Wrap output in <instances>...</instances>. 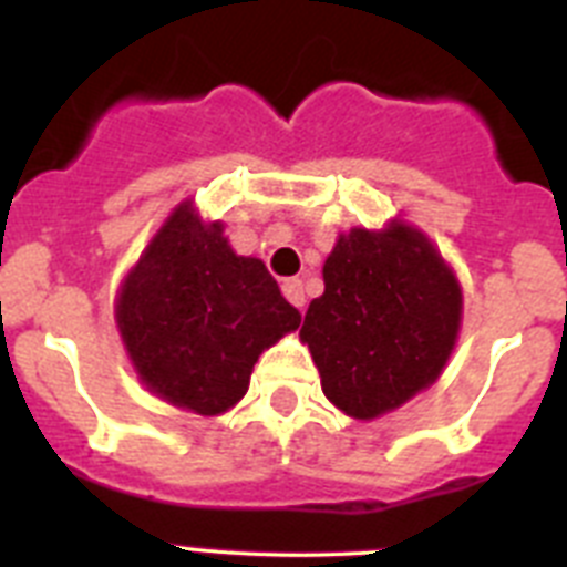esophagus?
I'll use <instances>...</instances> for the list:
<instances>
[{
    "label": "esophagus",
    "instance_id": "1",
    "mask_svg": "<svg viewBox=\"0 0 567 567\" xmlns=\"http://www.w3.org/2000/svg\"><path fill=\"white\" fill-rule=\"evenodd\" d=\"M280 289H284V295H287V300L292 303V307L303 309V303H307V298H303V280L287 278L284 284H280Z\"/></svg>",
    "mask_w": 567,
    "mask_h": 567
}]
</instances>
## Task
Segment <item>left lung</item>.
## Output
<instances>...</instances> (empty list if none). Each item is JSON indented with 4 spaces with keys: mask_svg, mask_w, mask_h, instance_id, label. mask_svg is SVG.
<instances>
[{
    "mask_svg": "<svg viewBox=\"0 0 567 567\" xmlns=\"http://www.w3.org/2000/svg\"><path fill=\"white\" fill-rule=\"evenodd\" d=\"M323 284L300 340L340 412L380 417L437 380L457 340L463 298L423 233L392 224L340 235Z\"/></svg>",
    "mask_w": 567,
    "mask_h": 567,
    "instance_id": "1",
    "label": "left lung"
}]
</instances>
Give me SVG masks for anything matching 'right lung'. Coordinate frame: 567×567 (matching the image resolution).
I'll use <instances>...</instances> for the list:
<instances>
[{"instance_id": "1", "label": "right lung", "mask_w": 567, "mask_h": 567, "mask_svg": "<svg viewBox=\"0 0 567 567\" xmlns=\"http://www.w3.org/2000/svg\"><path fill=\"white\" fill-rule=\"evenodd\" d=\"M115 318L144 385L195 414L238 403L258 354L300 327L267 267L235 255L221 224L187 204L127 275Z\"/></svg>"}]
</instances>
